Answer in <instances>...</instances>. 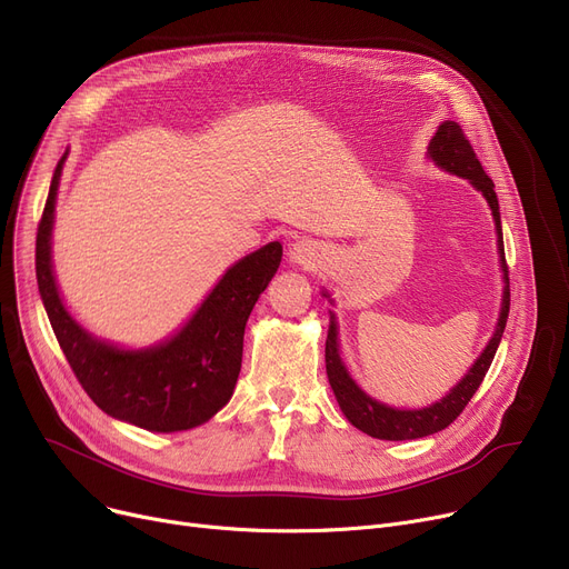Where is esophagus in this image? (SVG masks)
Masks as SVG:
<instances>
[{
    "instance_id": "34e87169",
    "label": "esophagus",
    "mask_w": 569,
    "mask_h": 569,
    "mask_svg": "<svg viewBox=\"0 0 569 569\" xmlns=\"http://www.w3.org/2000/svg\"><path fill=\"white\" fill-rule=\"evenodd\" d=\"M290 258L300 264H311V260H316V249L309 242H297L290 249Z\"/></svg>"
}]
</instances>
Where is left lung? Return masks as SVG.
Returning a JSON list of instances; mask_svg holds the SVG:
<instances>
[{"instance_id": "left-lung-1", "label": "left lung", "mask_w": 569, "mask_h": 569, "mask_svg": "<svg viewBox=\"0 0 569 569\" xmlns=\"http://www.w3.org/2000/svg\"><path fill=\"white\" fill-rule=\"evenodd\" d=\"M429 154L447 172L470 179V184L477 191H482V196L487 198L491 212H493L496 230H498V251H500L507 286L502 290V309H500L496 335L489 341V346L485 348V352L477 357L472 369L466 373V378L455 387L450 395H447L442 401H438L429 408H422V410H397V408H390L385 403H378L376 399L365 395L360 387L355 385V380L348 376L341 357H339L337 322H335V316H330V330H327V341H325L327 378H330L335 397H337L343 415L348 417V422L373 438H380V440H415V438H425V436L438 433V431L450 427L463 412V408L477 392V387L482 385V380L493 362V355L498 350L500 337L505 332L507 316H510V279H507L500 209H498V198L493 191L491 177L485 172L470 140L466 138V133L461 131V127L457 122H442L438 127L431 144H429Z\"/></svg>"}]
</instances>
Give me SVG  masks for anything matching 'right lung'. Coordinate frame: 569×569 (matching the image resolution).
I'll use <instances>...</instances> for the list:
<instances>
[{
	"instance_id": "add662e5",
	"label": "right lung",
	"mask_w": 569,
	"mask_h": 569,
	"mask_svg": "<svg viewBox=\"0 0 569 569\" xmlns=\"http://www.w3.org/2000/svg\"><path fill=\"white\" fill-rule=\"evenodd\" d=\"M59 159L37 230V281L52 332L87 397L117 420L147 431H184L217 415L242 369L244 327L260 292L281 264L279 242L232 264L193 318L170 341L149 350H119L87 335L57 292L50 264Z\"/></svg>"
}]
</instances>
